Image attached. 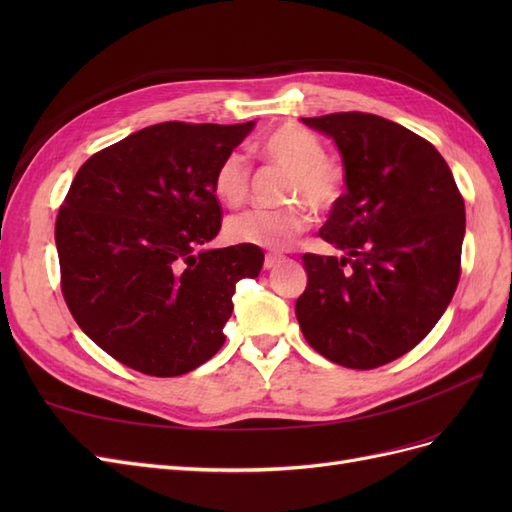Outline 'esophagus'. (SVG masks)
I'll return each instance as SVG.
<instances>
[{"instance_id": "34e87169", "label": "esophagus", "mask_w": 512, "mask_h": 512, "mask_svg": "<svg viewBox=\"0 0 512 512\" xmlns=\"http://www.w3.org/2000/svg\"><path fill=\"white\" fill-rule=\"evenodd\" d=\"M282 260H284V256H280V254H267V256H265V269L277 267Z\"/></svg>"}]
</instances>
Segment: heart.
<instances>
[{
    "label": "heart",
    "instance_id": "b5f03b06",
    "mask_svg": "<svg viewBox=\"0 0 512 512\" xmlns=\"http://www.w3.org/2000/svg\"><path fill=\"white\" fill-rule=\"evenodd\" d=\"M262 160L290 175L286 200L303 203L324 213L333 209L344 194V168L324 153L320 138L309 130L286 123L273 130L260 143ZM213 190L224 205L239 207L250 194V168L239 153H228L213 175ZM309 226V213L303 207L252 209L232 215L226 222V237L239 245L288 250Z\"/></svg>",
    "mask_w": 512,
    "mask_h": 512
}]
</instances>
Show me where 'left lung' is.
Instances as JSON below:
<instances>
[{
	"mask_svg": "<svg viewBox=\"0 0 512 512\" xmlns=\"http://www.w3.org/2000/svg\"><path fill=\"white\" fill-rule=\"evenodd\" d=\"M301 121L342 153L346 192L318 235L344 256H303L294 314L324 359L374 369L410 352L446 312L466 207L438 149L399 123L369 113Z\"/></svg>",
	"mask_w": 512,
	"mask_h": 512,
	"instance_id": "8db88e82",
	"label": "left lung"
}]
</instances>
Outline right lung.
<instances>
[{"label": "right lung", "instance_id": "add662e5", "mask_svg": "<svg viewBox=\"0 0 512 512\" xmlns=\"http://www.w3.org/2000/svg\"><path fill=\"white\" fill-rule=\"evenodd\" d=\"M254 126L156 123L76 173L55 222L61 292L119 363L170 378L222 348L235 286L260 273L265 254L203 247L222 226L213 175Z\"/></svg>", "mask_w": 512, "mask_h": 512}]
</instances>
